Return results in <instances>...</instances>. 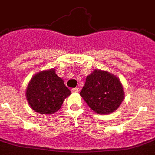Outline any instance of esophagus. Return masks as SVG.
I'll use <instances>...</instances> for the list:
<instances>
[{"label":"esophagus","instance_id":"obj_1","mask_svg":"<svg viewBox=\"0 0 155 155\" xmlns=\"http://www.w3.org/2000/svg\"><path fill=\"white\" fill-rule=\"evenodd\" d=\"M72 92H79V87H76V88H72Z\"/></svg>","mask_w":155,"mask_h":155}]
</instances>
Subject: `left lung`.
<instances>
[{
	"label": "left lung",
	"mask_w": 155,
	"mask_h": 155,
	"mask_svg": "<svg viewBox=\"0 0 155 155\" xmlns=\"http://www.w3.org/2000/svg\"><path fill=\"white\" fill-rule=\"evenodd\" d=\"M80 95L93 111L101 115L115 111L124 99L119 79L112 74L97 69L87 77Z\"/></svg>",
	"instance_id": "8db88e82"
}]
</instances>
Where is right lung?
Segmentation results:
<instances>
[{
    "label": "right lung",
    "mask_w": 155,
    "mask_h": 155,
    "mask_svg": "<svg viewBox=\"0 0 155 155\" xmlns=\"http://www.w3.org/2000/svg\"><path fill=\"white\" fill-rule=\"evenodd\" d=\"M71 91L54 69L43 71L35 75L26 89L29 105L37 112L51 115L58 111Z\"/></svg>",
    "instance_id": "1"
}]
</instances>
